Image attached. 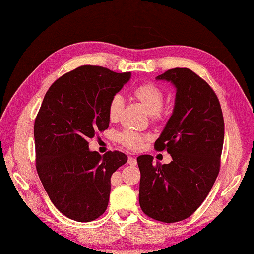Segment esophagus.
Masks as SVG:
<instances>
[{"label":"esophagus","mask_w":254,"mask_h":254,"mask_svg":"<svg viewBox=\"0 0 254 254\" xmlns=\"http://www.w3.org/2000/svg\"><path fill=\"white\" fill-rule=\"evenodd\" d=\"M127 164L131 166H136L137 165V160L134 157H128L127 158Z\"/></svg>","instance_id":"34e87169"}]
</instances>
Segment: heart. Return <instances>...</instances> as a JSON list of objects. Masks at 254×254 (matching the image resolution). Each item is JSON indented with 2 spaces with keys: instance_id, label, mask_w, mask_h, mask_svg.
Masks as SVG:
<instances>
[{
  "instance_id": "1",
  "label": "heart",
  "mask_w": 254,
  "mask_h": 254,
  "mask_svg": "<svg viewBox=\"0 0 254 254\" xmlns=\"http://www.w3.org/2000/svg\"><path fill=\"white\" fill-rule=\"evenodd\" d=\"M132 97L141 105L153 119H158L165 105V94L159 86L153 83H144L132 90ZM123 109L120 97H112L108 105V119L110 122H118ZM149 137L145 134L134 131H123L118 135V141L122 146L131 150L141 149Z\"/></svg>"
}]
</instances>
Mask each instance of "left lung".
<instances>
[{"label":"left lung","mask_w":254,"mask_h":254,"mask_svg":"<svg viewBox=\"0 0 254 254\" xmlns=\"http://www.w3.org/2000/svg\"><path fill=\"white\" fill-rule=\"evenodd\" d=\"M156 79L177 90L174 111L154 146L166 149L172 161L154 165L153 156H138V201L148 217L177 223L201 206L216 180L225 124L216 94L191 69L171 68Z\"/></svg>","instance_id":"1"}]
</instances>
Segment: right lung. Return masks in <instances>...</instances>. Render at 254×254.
<instances>
[{
	"label": "right lung",
	"instance_id": "obj_1",
	"mask_svg": "<svg viewBox=\"0 0 254 254\" xmlns=\"http://www.w3.org/2000/svg\"><path fill=\"white\" fill-rule=\"evenodd\" d=\"M131 78L102 66L83 65L53 83L34 126L36 168L53 205L88 223L107 209L113 172L127 161L121 152H90L88 141L109 127L108 105Z\"/></svg>",
	"mask_w": 254,
	"mask_h": 254
}]
</instances>
